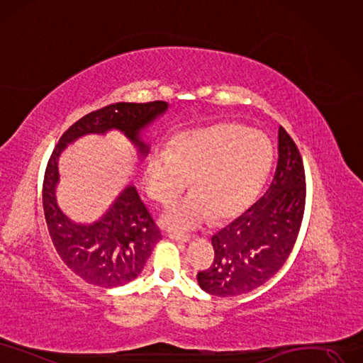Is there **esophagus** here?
Masks as SVG:
<instances>
[{"label": "esophagus", "mask_w": 363, "mask_h": 363, "mask_svg": "<svg viewBox=\"0 0 363 363\" xmlns=\"http://www.w3.org/2000/svg\"><path fill=\"white\" fill-rule=\"evenodd\" d=\"M172 240H177V242H189L191 239L189 235H184V233H169L167 235Z\"/></svg>", "instance_id": "esophagus-1"}]
</instances>
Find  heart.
Here are the masks:
<instances>
[{
    "label": "heart",
    "instance_id": "heart-1",
    "mask_svg": "<svg viewBox=\"0 0 363 363\" xmlns=\"http://www.w3.org/2000/svg\"><path fill=\"white\" fill-rule=\"evenodd\" d=\"M272 143L264 133L240 124H217L186 131L170 150L158 147L145 164V185L160 203L178 197L190 182L193 191L170 205L161 223L191 230L242 212L269 172Z\"/></svg>",
    "mask_w": 363,
    "mask_h": 363
}]
</instances>
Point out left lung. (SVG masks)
Listing matches in <instances>:
<instances>
[{"mask_svg":"<svg viewBox=\"0 0 363 363\" xmlns=\"http://www.w3.org/2000/svg\"><path fill=\"white\" fill-rule=\"evenodd\" d=\"M305 170L296 143L278 128V163L266 193L212 236L213 262L197 274L213 296H239L264 284L289 259L305 209Z\"/></svg>","mask_w":363,"mask_h":363,"instance_id":"1","label":"left lung"}]
</instances>
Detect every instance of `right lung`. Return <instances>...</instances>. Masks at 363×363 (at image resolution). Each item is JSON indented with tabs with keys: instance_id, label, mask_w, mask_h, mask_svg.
<instances>
[{
	"instance_id": "1",
	"label": "right lung",
	"mask_w": 363,
	"mask_h": 363,
	"mask_svg": "<svg viewBox=\"0 0 363 363\" xmlns=\"http://www.w3.org/2000/svg\"><path fill=\"white\" fill-rule=\"evenodd\" d=\"M167 107L166 101L115 103L94 111L62 134L49 158L43 181L48 230L62 262L89 284L111 289L138 278L161 233L134 185L121 191L99 221L92 224L72 221L57 203L58 158L67 145L76 139L85 134H104L109 130L123 131L138 147L140 157H145L150 146L142 140L140 131L163 115Z\"/></svg>"
}]
</instances>
